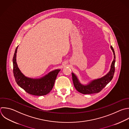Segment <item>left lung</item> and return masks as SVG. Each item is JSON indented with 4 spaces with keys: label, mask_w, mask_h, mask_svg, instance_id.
Returning <instances> with one entry per match:
<instances>
[{
    "label": "left lung",
    "mask_w": 129,
    "mask_h": 129,
    "mask_svg": "<svg viewBox=\"0 0 129 129\" xmlns=\"http://www.w3.org/2000/svg\"><path fill=\"white\" fill-rule=\"evenodd\" d=\"M110 48L112 50L114 58L111 63L109 71L104 76L97 79L92 80L87 85H83L80 82L77 76L74 73H72L74 85L78 92L84 94L98 93L100 92L112 79L115 71L114 64L115 62V55L114 49L112 46H110Z\"/></svg>",
    "instance_id": "left-lung-1"
}]
</instances>
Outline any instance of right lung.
I'll return each instance as SVG.
<instances>
[{
	"instance_id": "obj_1",
	"label": "right lung",
	"mask_w": 129,
	"mask_h": 129,
	"mask_svg": "<svg viewBox=\"0 0 129 129\" xmlns=\"http://www.w3.org/2000/svg\"><path fill=\"white\" fill-rule=\"evenodd\" d=\"M18 46L16 49L13 62L14 75L17 84L28 93L35 96H42L48 94L52 89L57 74L60 71L56 69L39 79L25 76L20 70L16 61Z\"/></svg>"
}]
</instances>
